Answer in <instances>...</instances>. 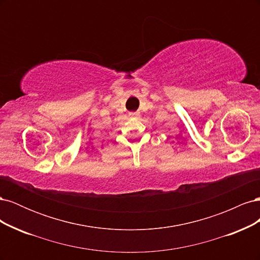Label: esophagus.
Wrapping results in <instances>:
<instances>
[{
    "label": "esophagus",
    "mask_w": 260,
    "mask_h": 260,
    "mask_svg": "<svg viewBox=\"0 0 260 260\" xmlns=\"http://www.w3.org/2000/svg\"><path fill=\"white\" fill-rule=\"evenodd\" d=\"M139 115H140V113H138V112H135V113H129V116H130V117H132V118H138V117H139Z\"/></svg>",
    "instance_id": "1"
}]
</instances>
